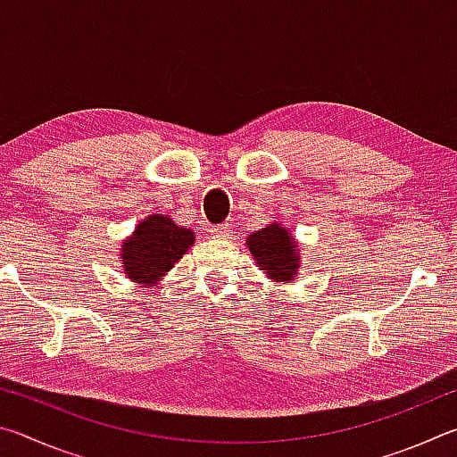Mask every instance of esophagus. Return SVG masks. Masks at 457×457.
<instances>
[{"mask_svg": "<svg viewBox=\"0 0 457 457\" xmlns=\"http://www.w3.org/2000/svg\"><path fill=\"white\" fill-rule=\"evenodd\" d=\"M229 234H231L229 223H220V226H212L210 228V236L213 239H226V237H229Z\"/></svg>", "mask_w": 457, "mask_h": 457, "instance_id": "obj_1", "label": "esophagus"}]
</instances>
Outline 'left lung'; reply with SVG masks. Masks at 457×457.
Masks as SVG:
<instances>
[{"mask_svg":"<svg viewBox=\"0 0 457 457\" xmlns=\"http://www.w3.org/2000/svg\"><path fill=\"white\" fill-rule=\"evenodd\" d=\"M250 247L253 260L258 262L262 270L278 282L294 280L298 272V256L294 237L288 234V229L282 228L280 223H270L268 228L256 231L245 239Z\"/></svg>","mask_w":457,"mask_h":457,"instance_id":"left-lung-1","label":"left lung"}]
</instances>
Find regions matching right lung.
<instances>
[{
    "instance_id": "1",
    "label": "right lung",
    "mask_w": 457,
    "mask_h": 457,
    "mask_svg": "<svg viewBox=\"0 0 457 457\" xmlns=\"http://www.w3.org/2000/svg\"><path fill=\"white\" fill-rule=\"evenodd\" d=\"M193 239L191 229L179 228L167 215H151L138 223L133 237L125 239L120 264L130 280L153 284L181 260Z\"/></svg>"
}]
</instances>
